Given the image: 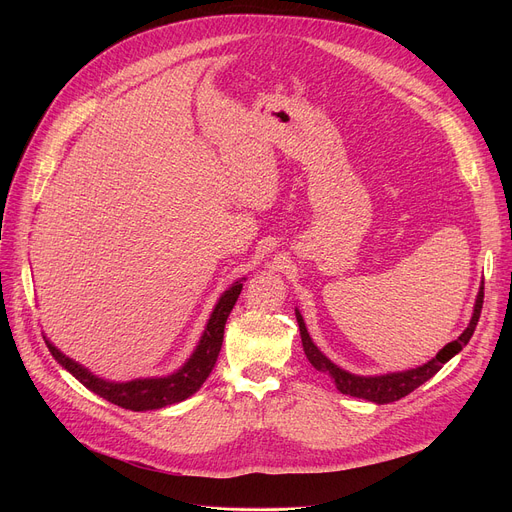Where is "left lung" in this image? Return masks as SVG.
Segmentation results:
<instances>
[{
    "label": "left lung",
    "instance_id": "obj_1",
    "mask_svg": "<svg viewBox=\"0 0 512 512\" xmlns=\"http://www.w3.org/2000/svg\"><path fill=\"white\" fill-rule=\"evenodd\" d=\"M481 305H483V284L479 286L469 326L465 328V332L459 338L448 342L434 359H429L427 363H423L419 367H413V369H407V371L384 373V375H357V373H351V371L338 367L336 363H332L324 353L319 351V348L315 346V342L311 340L301 311L294 309V313H297V321H299L303 351H305L309 363L317 371L330 375V378L336 384V388L342 394H351L355 398H365V400L375 402V405H388V402L400 400L402 396L411 394L415 388H419L427 380H432L434 375L442 369V365L446 361H450L454 355H459L463 351V348L467 346V342L471 340L473 332H475V326H477L479 315H481Z\"/></svg>",
    "mask_w": 512,
    "mask_h": 512
}]
</instances>
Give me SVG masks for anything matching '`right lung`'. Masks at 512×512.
I'll use <instances>...</instances> for the list:
<instances>
[{
    "instance_id": "1",
    "label": "right lung",
    "mask_w": 512,
    "mask_h": 512,
    "mask_svg": "<svg viewBox=\"0 0 512 512\" xmlns=\"http://www.w3.org/2000/svg\"><path fill=\"white\" fill-rule=\"evenodd\" d=\"M247 278H240L232 282L224 292L222 297L215 303L207 326L201 334L199 344L195 346L193 355L186 359V363L176 369L170 375H161V378H137L130 382H110L103 380L99 375L91 373L87 367L76 363L74 359L66 357L58 346H53V342L45 338V344L49 348V353L53 355L66 371H70L74 378L89 388L91 392L99 394L101 398L114 402V405L130 411H155V409H164L168 405H176V402L186 400L188 396H193L203 382L209 378L211 369L215 367V361H218L220 348L224 342V328H226V319L238 299V294L242 290V282Z\"/></svg>"
}]
</instances>
